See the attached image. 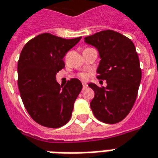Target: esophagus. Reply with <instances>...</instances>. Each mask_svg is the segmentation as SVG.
I'll return each instance as SVG.
<instances>
[{
    "label": "esophagus",
    "instance_id": "34e87169",
    "mask_svg": "<svg viewBox=\"0 0 158 158\" xmlns=\"http://www.w3.org/2000/svg\"><path fill=\"white\" fill-rule=\"evenodd\" d=\"M82 85H83V88H86L88 86V85L87 84H85V83H83L82 84Z\"/></svg>",
    "mask_w": 158,
    "mask_h": 158
}]
</instances>
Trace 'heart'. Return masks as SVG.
<instances>
[{
	"instance_id": "1",
	"label": "heart",
	"mask_w": 158,
	"mask_h": 158,
	"mask_svg": "<svg viewBox=\"0 0 158 158\" xmlns=\"http://www.w3.org/2000/svg\"><path fill=\"white\" fill-rule=\"evenodd\" d=\"M79 77L82 79H86L88 78V74L85 73H81L79 74Z\"/></svg>"
}]
</instances>
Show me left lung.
<instances>
[{"label":"left lung","instance_id":"obj_1","mask_svg":"<svg viewBox=\"0 0 158 158\" xmlns=\"http://www.w3.org/2000/svg\"><path fill=\"white\" fill-rule=\"evenodd\" d=\"M85 42L99 52L97 78L107 84L106 87L88 85L95 93L91 109L99 121L117 124L128 115L138 96L142 79L138 52L130 39L113 30L87 36Z\"/></svg>","mask_w":158,"mask_h":158}]
</instances>
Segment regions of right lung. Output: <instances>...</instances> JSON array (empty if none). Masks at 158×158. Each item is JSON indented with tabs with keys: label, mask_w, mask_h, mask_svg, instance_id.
<instances>
[{
	"label": "right lung",
	"mask_w": 158,
	"mask_h": 158,
	"mask_svg": "<svg viewBox=\"0 0 158 158\" xmlns=\"http://www.w3.org/2000/svg\"><path fill=\"white\" fill-rule=\"evenodd\" d=\"M81 37L65 39L48 33L37 35L24 46L18 61V87L31 118L48 128L65 125L82 89L78 79L62 88L56 73L65 67L63 58Z\"/></svg>",
	"instance_id": "obj_1"
}]
</instances>
